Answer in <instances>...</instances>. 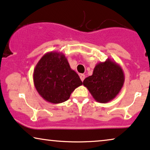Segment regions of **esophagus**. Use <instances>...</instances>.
I'll return each mask as SVG.
<instances>
[{
  "mask_svg": "<svg viewBox=\"0 0 150 150\" xmlns=\"http://www.w3.org/2000/svg\"><path fill=\"white\" fill-rule=\"evenodd\" d=\"M79 77H80L81 80L83 81L85 78V75H84V74H80V75H79Z\"/></svg>",
  "mask_w": 150,
  "mask_h": 150,
  "instance_id": "esophagus-1",
  "label": "esophagus"
}]
</instances>
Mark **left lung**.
Returning <instances> with one entry per match:
<instances>
[{
    "label": "left lung",
    "instance_id": "obj_1",
    "mask_svg": "<svg viewBox=\"0 0 150 150\" xmlns=\"http://www.w3.org/2000/svg\"><path fill=\"white\" fill-rule=\"evenodd\" d=\"M125 82L122 68L113 60L107 59L95 66L93 75L83 81L96 101L107 103L116 97Z\"/></svg>",
    "mask_w": 150,
    "mask_h": 150
}]
</instances>
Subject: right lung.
Here are the masks:
<instances>
[{"mask_svg":"<svg viewBox=\"0 0 150 150\" xmlns=\"http://www.w3.org/2000/svg\"><path fill=\"white\" fill-rule=\"evenodd\" d=\"M33 81L39 94L52 104L68 100L72 92L82 84L67 58L59 52H47L40 59L34 69Z\"/></svg>","mask_w":150,"mask_h":150,"instance_id":"right-lung-1","label":"right lung"}]
</instances>
